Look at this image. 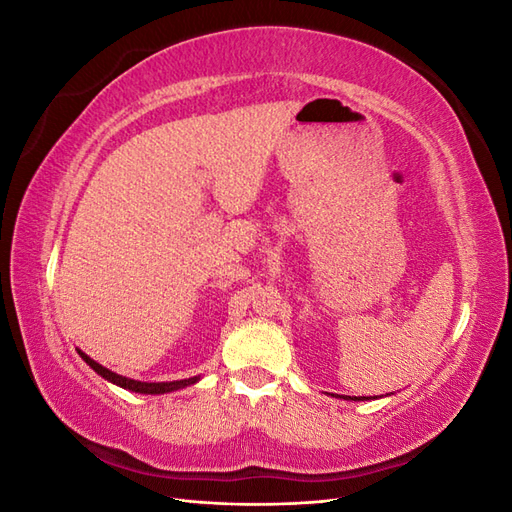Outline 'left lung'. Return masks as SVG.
<instances>
[{"label": "left lung", "instance_id": "left-lung-1", "mask_svg": "<svg viewBox=\"0 0 512 512\" xmlns=\"http://www.w3.org/2000/svg\"><path fill=\"white\" fill-rule=\"evenodd\" d=\"M344 399H352V397H344ZM363 399H369V397H354V401H363Z\"/></svg>", "mask_w": 512, "mask_h": 512}]
</instances>
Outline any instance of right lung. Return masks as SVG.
I'll use <instances>...</instances> for the list:
<instances>
[{"label": "right lung", "mask_w": 512, "mask_h": 512, "mask_svg": "<svg viewBox=\"0 0 512 512\" xmlns=\"http://www.w3.org/2000/svg\"><path fill=\"white\" fill-rule=\"evenodd\" d=\"M81 359L96 371V374H100L104 380L113 382L117 386H121V389H128V391H134V393H145V395H158V393H168V391H177V389H183V386H190L194 384L198 378H190V380H177V382H138V380H130V378H123L119 374H115V371L102 367L100 363H96L94 359H89V356L85 352H81Z\"/></svg>", "instance_id": "1"}]
</instances>
